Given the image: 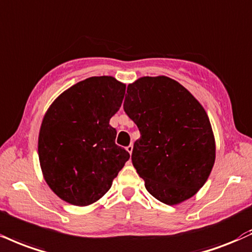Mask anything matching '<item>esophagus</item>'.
<instances>
[{"mask_svg":"<svg viewBox=\"0 0 252 252\" xmlns=\"http://www.w3.org/2000/svg\"><path fill=\"white\" fill-rule=\"evenodd\" d=\"M132 149H134V145H132V143H130V144L128 145V147H126V151H128V153L130 154V155H131Z\"/></svg>","mask_w":252,"mask_h":252,"instance_id":"1","label":"esophagus"}]
</instances>
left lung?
I'll list each match as a JSON object with an SVG mask.
<instances>
[{
    "mask_svg": "<svg viewBox=\"0 0 252 252\" xmlns=\"http://www.w3.org/2000/svg\"><path fill=\"white\" fill-rule=\"evenodd\" d=\"M126 93L124 111L141 132L131 160L145 189L168 205L191 198L208 181L216 158L207 111L166 76L138 78Z\"/></svg>",
    "mask_w": 252,
    "mask_h": 252,
    "instance_id": "8db88e82",
    "label": "left lung"
}]
</instances>
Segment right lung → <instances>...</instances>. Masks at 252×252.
Wrapping results in <instances>:
<instances>
[{"label":"right lung","instance_id":"1","mask_svg":"<svg viewBox=\"0 0 252 252\" xmlns=\"http://www.w3.org/2000/svg\"><path fill=\"white\" fill-rule=\"evenodd\" d=\"M126 94L113 76H94L63 92L48 108L38 134L42 174L54 193L66 203L87 207L107 193L129 159L115 144L109 124Z\"/></svg>","mask_w":252,"mask_h":252}]
</instances>
